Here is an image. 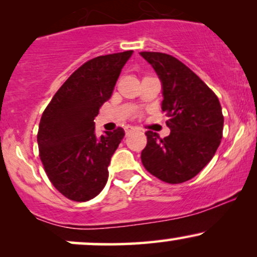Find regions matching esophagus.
<instances>
[{
	"label": "esophagus",
	"mask_w": 257,
	"mask_h": 257,
	"mask_svg": "<svg viewBox=\"0 0 257 257\" xmlns=\"http://www.w3.org/2000/svg\"><path fill=\"white\" fill-rule=\"evenodd\" d=\"M134 131H135V128H134V126H132V125H126L125 128H124L125 134H129V133H132V132H134Z\"/></svg>",
	"instance_id": "1"
}]
</instances>
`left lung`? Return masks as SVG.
<instances>
[{
	"label": "left lung",
	"mask_w": 257,
	"mask_h": 257,
	"mask_svg": "<svg viewBox=\"0 0 257 257\" xmlns=\"http://www.w3.org/2000/svg\"><path fill=\"white\" fill-rule=\"evenodd\" d=\"M163 85L162 111L169 137L146 132L141 162L150 174L168 184H181L198 174L221 143L223 114L216 94L190 67L173 55L140 52Z\"/></svg>",
	"instance_id": "8db88e82"
}]
</instances>
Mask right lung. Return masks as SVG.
<instances>
[{"instance_id":"obj_1","label":"right lung","mask_w":257,"mask_h":257,"mask_svg":"<svg viewBox=\"0 0 257 257\" xmlns=\"http://www.w3.org/2000/svg\"><path fill=\"white\" fill-rule=\"evenodd\" d=\"M133 51L90 59L65 81L41 117L38 151L44 172L66 198L87 202L108 178L111 157L124 137L123 128L95 135L94 118L111 98Z\"/></svg>"}]
</instances>
